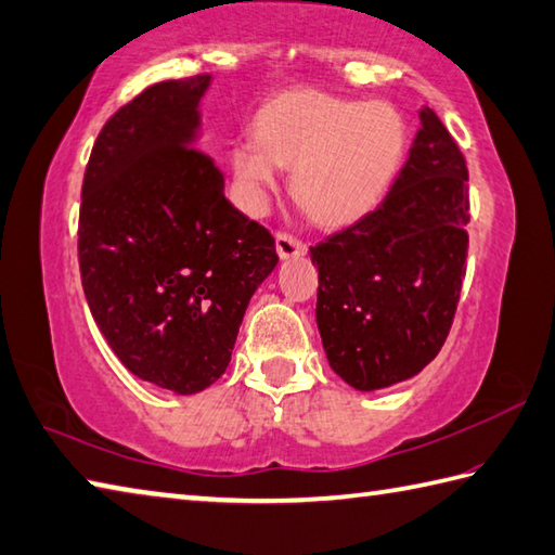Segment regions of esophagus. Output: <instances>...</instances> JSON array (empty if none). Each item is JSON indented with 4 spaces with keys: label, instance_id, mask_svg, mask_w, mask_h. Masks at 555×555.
I'll return each mask as SVG.
<instances>
[{
    "label": "esophagus",
    "instance_id": "obj_1",
    "mask_svg": "<svg viewBox=\"0 0 555 555\" xmlns=\"http://www.w3.org/2000/svg\"><path fill=\"white\" fill-rule=\"evenodd\" d=\"M306 243L298 241L296 235L291 233H279L276 235V253L281 259H291V257H302L306 255Z\"/></svg>",
    "mask_w": 555,
    "mask_h": 555
}]
</instances>
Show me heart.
Returning a JSON list of instances; mask_svg holds the SVG:
<instances>
[{
    "label": "heart",
    "mask_w": 555,
    "mask_h": 555,
    "mask_svg": "<svg viewBox=\"0 0 555 555\" xmlns=\"http://www.w3.org/2000/svg\"><path fill=\"white\" fill-rule=\"evenodd\" d=\"M406 151L409 127L395 105L296 89L259 107L255 137L237 139L228 163L247 214L264 209L279 165L293 168V194L314 221L344 228L383 204Z\"/></svg>",
    "instance_id": "heart-1"
}]
</instances>
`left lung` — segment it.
<instances>
[{
	"instance_id": "obj_1",
	"label": "left lung",
	"mask_w": 555,
	"mask_h": 555,
	"mask_svg": "<svg viewBox=\"0 0 555 555\" xmlns=\"http://www.w3.org/2000/svg\"><path fill=\"white\" fill-rule=\"evenodd\" d=\"M418 117L414 146L383 204L310 247L324 353L361 392L414 377L438 356L466 274V160L430 107Z\"/></svg>"
}]
</instances>
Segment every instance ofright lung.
I'll use <instances>...</instances> for the list:
<instances>
[{"mask_svg":"<svg viewBox=\"0 0 555 555\" xmlns=\"http://www.w3.org/2000/svg\"><path fill=\"white\" fill-rule=\"evenodd\" d=\"M211 76L160 81L98 134L79 211V269L98 330L129 373L176 395L219 379L247 302L279 255L197 149Z\"/></svg>","mask_w":555,"mask_h":555,"instance_id":"right-lung-1","label":"right lung"}]
</instances>
